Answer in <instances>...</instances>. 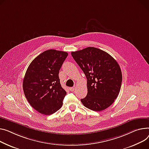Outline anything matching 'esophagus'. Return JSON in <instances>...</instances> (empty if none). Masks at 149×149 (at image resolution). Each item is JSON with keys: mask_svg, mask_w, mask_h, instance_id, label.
<instances>
[{"mask_svg": "<svg viewBox=\"0 0 149 149\" xmlns=\"http://www.w3.org/2000/svg\"><path fill=\"white\" fill-rule=\"evenodd\" d=\"M75 87H69V90H70L71 92H73V91H74V90H75Z\"/></svg>", "mask_w": 149, "mask_h": 149, "instance_id": "obj_1", "label": "esophagus"}]
</instances>
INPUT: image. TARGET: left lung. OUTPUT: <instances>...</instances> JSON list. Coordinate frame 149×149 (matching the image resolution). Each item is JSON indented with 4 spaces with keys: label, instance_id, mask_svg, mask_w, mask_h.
<instances>
[{
    "label": "left lung",
    "instance_id": "left-lung-1",
    "mask_svg": "<svg viewBox=\"0 0 149 149\" xmlns=\"http://www.w3.org/2000/svg\"><path fill=\"white\" fill-rule=\"evenodd\" d=\"M71 54L87 80V94L81 100L82 104L95 111L110 107L120 91L122 74L119 65L108 53L95 47Z\"/></svg>",
    "mask_w": 149,
    "mask_h": 149
}]
</instances>
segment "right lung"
<instances>
[{
	"label": "right lung",
	"instance_id": "add662e5",
	"mask_svg": "<svg viewBox=\"0 0 149 149\" xmlns=\"http://www.w3.org/2000/svg\"><path fill=\"white\" fill-rule=\"evenodd\" d=\"M68 54L48 49L29 65L23 83L29 103L39 113L50 115L60 109L66 94L58 78L59 71Z\"/></svg>",
	"mask_w": 149,
	"mask_h": 149
}]
</instances>
